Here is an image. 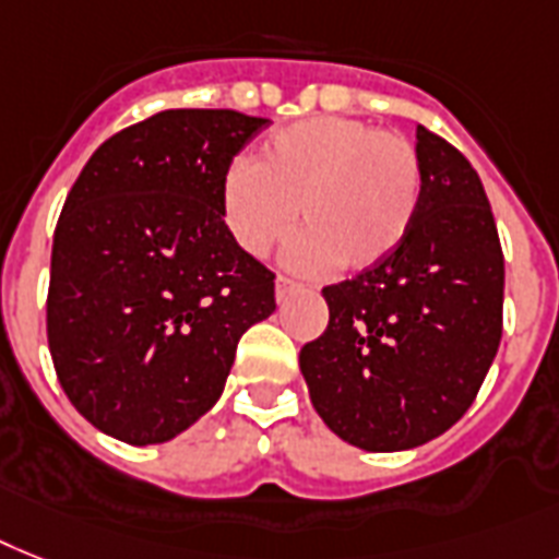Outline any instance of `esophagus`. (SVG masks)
<instances>
[{
    "label": "esophagus",
    "mask_w": 559,
    "mask_h": 559,
    "mask_svg": "<svg viewBox=\"0 0 559 559\" xmlns=\"http://www.w3.org/2000/svg\"><path fill=\"white\" fill-rule=\"evenodd\" d=\"M298 289H301V284L287 278V275H278V281H275V298H278V301H287L289 295L298 293Z\"/></svg>",
    "instance_id": "esophagus-1"
}]
</instances>
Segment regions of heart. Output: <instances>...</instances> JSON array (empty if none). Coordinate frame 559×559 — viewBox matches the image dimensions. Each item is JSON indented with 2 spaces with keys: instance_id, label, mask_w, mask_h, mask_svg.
<instances>
[{
  "instance_id": "obj_1",
  "label": "heart",
  "mask_w": 559,
  "mask_h": 559,
  "mask_svg": "<svg viewBox=\"0 0 559 559\" xmlns=\"http://www.w3.org/2000/svg\"><path fill=\"white\" fill-rule=\"evenodd\" d=\"M421 157L396 131L347 117H310L275 131L255 160H235L221 183L226 233L266 255L298 224L287 249L295 270L356 272L407 238L421 206Z\"/></svg>"
}]
</instances>
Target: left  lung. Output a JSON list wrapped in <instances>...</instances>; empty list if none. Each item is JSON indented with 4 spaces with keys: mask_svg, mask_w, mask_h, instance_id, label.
Wrapping results in <instances>:
<instances>
[{
    "mask_svg": "<svg viewBox=\"0 0 559 559\" xmlns=\"http://www.w3.org/2000/svg\"><path fill=\"white\" fill-rule=\"evenodd\" d=\"M421 206L384 261L321 289L330 324L298 365L312 407L361 451L437 439L474 405L502 338L506 261L483 180L416 129Z\"/></svg>",
    "mask_w": 559,
    "mask_h": 559,
    "instance_id": "1",
    "label": "left lung"
}]
</instances>
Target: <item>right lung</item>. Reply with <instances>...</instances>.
<instances>
[{"label":"right lung","mask_w":559,"mask_h":559,"mask_svg":"<svg viewBox=\"0 0 559 559\" xmlns=\"http://www.w3.org/2000/svg\"><path fill=\"white\" fill-rule=\"evenodd\" d=\"M266 122L169 108L108 138L71 186L48 347L71 405L108 437L183 433L224 393L240 335L275 312V275L221 215L226 169Z\"/></svg>","instance_id":"add662e5"}]
</instances>
